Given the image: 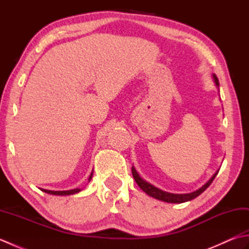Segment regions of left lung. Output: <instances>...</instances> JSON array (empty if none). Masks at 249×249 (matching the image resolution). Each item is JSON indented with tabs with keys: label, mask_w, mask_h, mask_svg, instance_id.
Returning <instances> with one entry per match:
<instances>
[{
	"label": "left lung",
	"mask_w": 249,
	"mask_h": 249,
	"mask_svg": "<svg viewBox=\"0 0 249 249\" xmlns=\"http://www.w3.org/2000/svg\"><path fill=\"white\" fill-rule=\"evenodd\" d=\"M213 78H214V81H215L216 87L218 88L219 87V82H218L217 77H216V75H213ZM218 171L219 170L216 171L214 173V176L211 178L209 181L203 185L202 187H200L199 189L196 190V192L189 193V194H171V193L163 192V190L155 187L154 185L147 183L146 181H144V179L139 176V173L136 171L135 167L131 168V172H133V177L135 178L136 183L138 184V186L142 190H143L145 194L151 196V197H153V198L158 199V200H160V201H165V202H169V203H183V202H186V201H190V200H193L195 198H197L199 195L202 194L204 190L208 188L211 184H212L215 177L217 176Z\"/></svg>",
	"instance_id": "8db88e82"
}]
</instances>
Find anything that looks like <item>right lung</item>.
Wrapping results in <instances>:
<instances>
[{
	"label": "right lung",
	"instance_id": "1",
	"mask_svg": "<svg viewBox=\"0 0 249 249\" xmlns=\"http://www.w3.org/2000/svg\"><path fill=\"white\" fill-rule=\"evenodd\" d=\"M93 177V171L91 173V176L89 178V181H91ZM44 193L47 194H50V195H56V196H68V195H73V194H77L79 192H81L80 188H75V189H71V190H48V189H43Z\"/></svg>",
	"mask_w": 249,
	"mask_h": 249
}]
</instances>
